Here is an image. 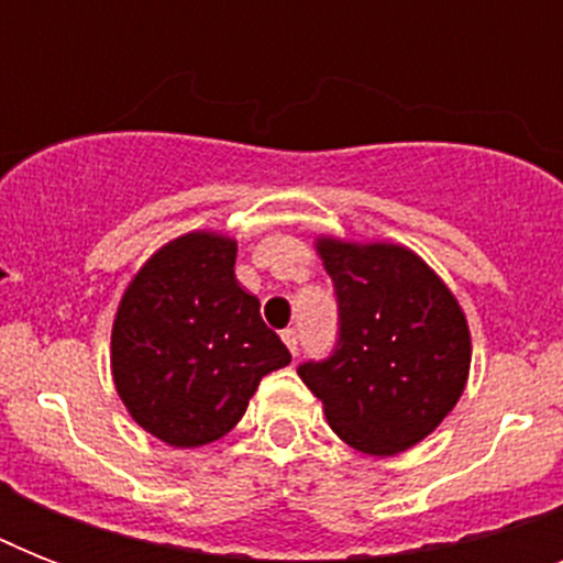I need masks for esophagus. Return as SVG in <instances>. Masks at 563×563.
I'll list each match as a JSON object with an SVG mask.
<instances>
[{"mask_svg":"<svg viewBox=\"0 0 563 563\" xmlns=\"http://www.w3.org/2000/svg\"><path fill=\"white\" fill-rule=\"evenodd\" d=\"M280 339H283V344L289 347L291 356H298V351H300V335H298V330H283Z\"/></svg>","mask_w":563,"mask_h":563,"instance_id":"34e87169","label":"esophagus"}]
</instances>
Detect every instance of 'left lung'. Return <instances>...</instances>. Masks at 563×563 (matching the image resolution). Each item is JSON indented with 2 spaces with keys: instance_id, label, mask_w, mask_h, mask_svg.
Returning <instances> with one entry per match:
<instances>
[{
  "instance_id": "8db88e82",
  "label": "left lung",
  "mask_w": 563,
  "mask_h": 563,
  "mask_svg": "<svg viewBox=\"0 0 563 563\" xmlns=\"http://www.w3.org/2000/svg\"><path fill=\"white\" fill-rule=\"evenodd\" d=\"M316 251L339 295V344L298 376L324 402L344 444L397 455L432 435L471 374L462 303L411 247L321 236Z\"/></svg>"
}]
</instances>
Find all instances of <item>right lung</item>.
Wrapping results in <instances>:
<instances>
[{
	"instance_id": "obj_1",
	"label": "right lung",
	"mask_w": 563,
	"mask_h": 563,
	"mask_svg": "<svg viewBox=\"0 0 563 563\" xmlns=\"http://www.w3.org/2000/svg\"><path fill=\"white\" fill-rule=\"evenodd\" d=\"M233 265L236 239L189 230L140 265L113 316L119 400L136 427L178 450L228 435L260 379L291 362Z\"/></svg>"
}]
</instances>
